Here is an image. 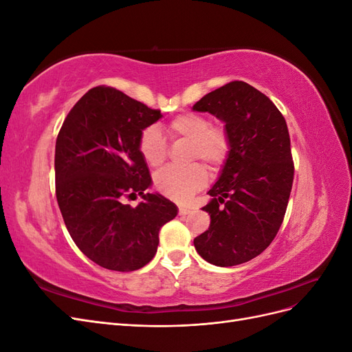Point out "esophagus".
<instances>
[{"label": "esophagus", "instance_id": "34e87169", "mask_svg": "<svg viewBox=\"0 0 352 352\" xmlns=\"http://www.w3.org/2000/svg\"><path fill=\"white\" fill-rule=\"evenodd\" d=\"M190 210H189V207H185V206H180L179 207V214L180 216H185V214H188Z\"/></svg>", "mask_w": 352, "mask_h": 352}]
</instances>
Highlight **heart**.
I'll return each instance as SVG.
<instances>
[{
    "label": "heart",
    "instance_id": "heart-1",
    "mask_svg": "<svg viewBox=\"0 0 352 352\" xmlns=\"http://www.w3.org/2000/svg\"><path fill=\"white\" fill-rule=\"evenodd\" d=\"M167 127L173 138L190 142V160L202 158L212 168H219L229 158L232 138L225 123H211L210 117L201 113H184L170 120ZM138 148L151 167L162 166L168 154L166 138L155 124L146 126L141 132ZM207 182L208 172L201 163L166 167L154 179L158 192L175 201H186Z\"/></svg>",
    "mask_w": 352,
    "mask_h": 352
}]
</instances>
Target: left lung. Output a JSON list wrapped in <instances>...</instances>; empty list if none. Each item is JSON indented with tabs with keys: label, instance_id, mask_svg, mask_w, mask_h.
<instances>
[{
	"label": "left lung",
	"instance_id": "left-lung-1",
	"mask_svg": "<svg viewBox=\"0 0 352 352\" xmlns=\"http://www.w3.org/2000/svg\"><path fill=\"white\" fill-rule=\"evenodd\" d=\"M197 111L226 123L232 150L202 208L210 228L194 239L206 261L230 267L260 255L278 235L294 182L285 117L263 92L233 80L202 97Z\"/></svg>",
	"mask_w": 352,
	"mask_h": 352
}]
</instances>
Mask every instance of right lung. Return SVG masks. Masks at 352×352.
<instances>
[{
  "label": "right lung",
  "mask_w": 352,
  "mask_h": 352,
  "mask_svg": "<svg viewBox=\"0 0 352 352\" xmlns=\"http://www.w3.org/2000/svg\"><path fill=\"white\" fill-rule=\"evenodd\" d=\"M162 117L122 91L95 87L73 105L56 142V197L78 248L109 270L133 272L157 252L160 229L177 208L144 194L150 170L138 148L146 126ZM141 195L138 208L124 197Z\"/></svg>",
  "instance_id": "obj_1"
}]
</instances>
